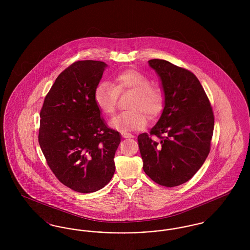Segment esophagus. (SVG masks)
Segmentation results:
<instances>
[{"instance_id":"34e87169","label":"esophagus","mask_w":250,"mask_h":250,"mask_svg":"<svg viewBox=\"0 0 250 250\" xmlns=\"http://www.w3.org/2000/svg\"><path fill=\"white\" fill-rule=\"evenodd\" d=\"M121 134H122V137H123V138H133V137H134L131 133L125 132V131H123Z\"/></svg>"}]
</instances>
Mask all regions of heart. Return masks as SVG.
Masks as SVG:
<instances>
[{
    "mask_svg": "<svg viewBox=\"0 0 250 250\" xmlns=\"http://www.w3.org/2000/svg\"><path fill=\"white\" fill-rule=\"evenodd\" d=\"M131 94L124 111L110 121V125L120 130H136L144 127L147 120L154 121L162 113L165 95L159 86L136 69H125L113 77L112 84L100 83L95 89L94 99L100 111L107 116L115 112L118 95Z\"/></svg>",
    "mask_w": 250,
    "mask_h": 250,
    "instance_id": "b5f03b06",
    "label": "heart"
}]
</instances>
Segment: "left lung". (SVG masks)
Instances as JSON below:
<instances>
[{
	"label": "left lung",
	"mask_w": 250,
	"mask_h": 250,
	"mask_svg": "<svg viewBox=\"0 0 250 250\" xmlns=\"http://www.w3.org/2000/svg\"><path fill=\"white\" fill-rule=\"evenodd\" d=\"M159 75L165 107L138 143L143 170L156 184L173 188L189 181L210 153L214 117L210 100L192 72L167 61H148Z\"/></svg>",
	"instance_id": "obj_1"
}]
</instances>
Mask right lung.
<instances>
[{"mask_svg": "<svg viewBox=\"0 0 250 250\" xmlns=\"http://www.w3.org/2000/svg\"><path fill=\"white\" fill-rule=\"evenodd\" d=\"M104 62H73L50 88L40 110L38 143L60 182L80 193L103 188L115 171L119 132L100 117L94 93Z\"/></svg>", "mask_w": 250, "mask_h": 250, "instance_id": "right-lung-1", "label": "right lung"}]
</instances>
